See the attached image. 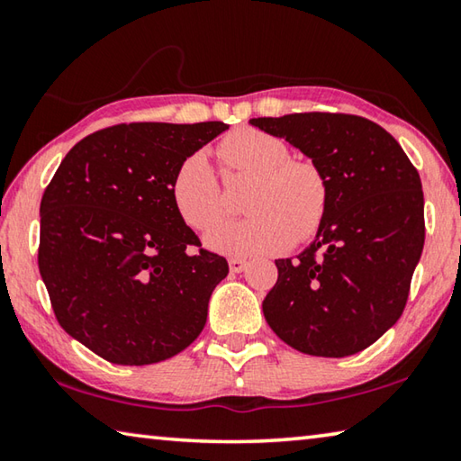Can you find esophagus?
Instances as JSON below:
<instances>
[{
  "instance_id": "34e87169",
  "label": "esophagus",
  "mask_w": 461,
  "mask_h": 461,
  "mask_svg": "<svg viewBox=\"0 0 461 461\" xmlns=\"http://www.w3.org/2000/svg\"><path fill=\"white\" fill-rule=\"evenodd\" d=\"M248 268V262L244 258H230V270L231 272H244Z\"/></svg>"
}]
</instances>
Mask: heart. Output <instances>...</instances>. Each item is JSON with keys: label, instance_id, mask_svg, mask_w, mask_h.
I'll list each match as a JSON object with an SVG mask.
<instances>
[{"label": "heart", "instance_id": "heart-1", "mask_svg": "<svg viewBox=\"0 0 461 461\" xmlns=\"http://www.w3.org/2000/svg\"><path fill=\"white\" fill-rule=\"evenodd\" d=\"M220 158L233 173L252 176L244 197L248 217L207 233V246L231 256H262L303 244L321 228L330 183L309 158H291L280 140L256 128H240L221 140ZM176 213L189 228L209 230L223 215L220 183L205 152L178 165L170 185Z\"/></svg>", "mask_w": 461, "mask_h": 461}]
</instances>
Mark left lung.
I'll return each instance as SVG.
<instances>
[{
	"instance_id": "1",
	"label": "left lung",
	"mask_w": 461,
	"mask_h": 461,
	"mask_svg": "<svg viewBox=\"0 0 461 461\" xmlns=\"http://www.w3.org/2000/svg\"><path fill=\"white\" fill-rule=\"evenodd\" d=\"M249 123L299 148L330 183L315 240L296 258L276 260L264 317L303 354L362 352L399 321L423 252L417 168L384 128L360 115L311 112Z\"/></svg>"
}]
</instances>
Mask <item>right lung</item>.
<instances>
[{"instance_id": "obj_1", "label": "right lung", "mask_w": 461, "mask_h": 461, "mask_svg": "<svg viewBox=\"0 0 461 461\" xmlns=\"http://www.w3.org/2000/svg\"><path fill=\"white\" fill-rule=\"evenodd\" d=\"M230 126L120 123L77 142L41 201L38 268L71 338L122 366L183 352L207 321L228 262L186 225L170 194L181 162Z\"/></svg>"}]
</instances>
